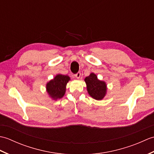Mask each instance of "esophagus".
<instances>
[{
    "mask_svg": "<svg viewBox=\"0 0 154 154\" xmlns=\"http://www.w3.org/2000/svg\"><path fill=\"white\" fill-rule=\"evenodd\" d=\"M75 76L76 78H77V79H79L80 77H81V72H77V73L75 75Z\"/></svg>",
    "mask_w": 154,
    "mask_h": 154,
    "instance_id": "34e87169",
    "label": "esophagus"
}]
</instances>
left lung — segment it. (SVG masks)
I'll list each match as a JSON object with an SVG mask.
<instances>
[{"instance_id": "left-lung-1", "label": "left lung", "mask_w": 154, "mask_h": 154, "mask_svg": "<svg viewBox=\"0 0 154 154\" xmlns=\"http://www.w3.org/2000/svg\"><path fill=\"white\" fill-rule=\"evenodd\" d=\"M87 84V91L91 97L96 100L103 99L106 94V85L104 81L97 79L95 74L91 73L85 79Z\"/></svg>"}]
</instances>
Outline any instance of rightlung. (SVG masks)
<instances>
[{
  "label": "right lung",
  "instance_id": "1",
  "mask_svg": "<svg viewBox=\"0 0 154 154\" xmlns=\"http://www.w3.org/2000/svg\"><path fill=\"white\" fill-rule=\"evenodd\" d=\"M70 78L67 75L59 74L48 83L46 89L50 96L55 100L61 99L65 93V88Z\"/></svg>",
  "mask_w": 154,
  "mask_h": 154
}]
</instances>
